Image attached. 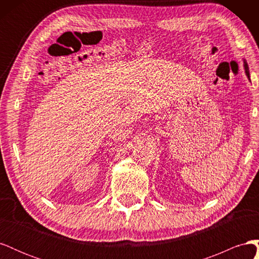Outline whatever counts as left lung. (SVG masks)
Here are the masks:
<instances>
[{"label": "left lung", "mask_w": 259, "mask_h": 259, "mask_svg": "<svg viewBox=\"0 0 259 259\" xmlns=\"http://www.w3.org/2000/svg\"><path fill=\"white\" fill-rule=\"evenodd\" d=\"M244 67H245V72H246L247 76L249 77V71H248V67H247V64H246V62H245V61H244Z\"/></svg>", "instance_id": "8db88e82"}]
</instances>
